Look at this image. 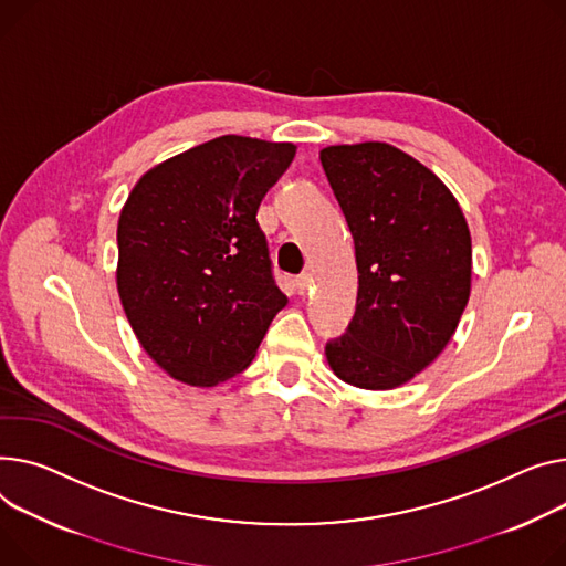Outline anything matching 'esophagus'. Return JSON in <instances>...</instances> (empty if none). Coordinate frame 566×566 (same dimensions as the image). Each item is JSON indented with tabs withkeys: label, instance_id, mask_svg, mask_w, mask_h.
Returning <instances> with one entry per match:
<instances>
[{
	"label": "esophagus",
	"instance_id": "esophagus-1",
	"mask_svg": "<svg viewBox=\"0 0 566 566\" xmlns=\"http://www.w3.org/2000/svg\"><path fill=\"white\" fill-rule=\"evenodd\" d=\"M312 275L310 273H303V275H297L295 277V289H297V293L300 295H307L310 291H312Z\"/></svg>",
	"mask_w": 566,
	"mask_h": 566
}]
</instances>
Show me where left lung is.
<instances>
[{"instance_id": "1", "label": "left lung", "mask_w": 566, "mask_h": 566, "mask_svg": "<svg viewBox=\"0 0 566 566\" xmlns=\"http://www.w3.org/2000/svg\"><path fill=\"white\" fill-rule=\"evenodd\" d=\"M321 164L359 273L355 316L327 361L353 387H400L437 359L469 303V224L443 181L394 145H332Z\"/></svg>"}]
</instances>
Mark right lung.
Wrapping results in <instances>:
<instances>
[{"label": "right lung", "instance_id": "add662e5", "mask_svg": "<svg viewBox=\"0 0 566 566\" xmlns=\"http://www.w3.org/2000/svg\"><path fill=\"white\" fill-rule=\"evenodd\" d=\"M295 145L220 136L145 172L118 222V293L145 353L211 387L248 368L277 289L259 205Z\"/></svg>", "mask_w": 566, "mask_h": 566}]
</instances>
